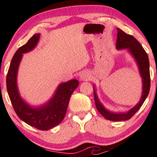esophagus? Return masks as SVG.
Masks as SVG:
<instances>
[{
  "instance_id": "34e87169",
  "label": "esophagus",
  "mask_w": 157,
  "mask_h": 157,
  "mask_svg": "<svg viewBox=\"0 0 157 157\" xmlns=\"http://www.w3.org/2000/svg\"><path fill=\"white\" fill-rule=\"evenodd\" d=\"M91 79V75L88 71H83L80 75V80L82 81H88Z\"/></svg>"
}]
</instances>
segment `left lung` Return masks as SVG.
Here are the masks:
<instances>
[{"label": "left lung", "instance_id": "left-lung-1", "mask_svg": "<svg viewBox=\"0 0 157 157\" xmlns=\"http://www.w3.org/2000/svg\"><path fill=\"white\" fill-rule=\"evenodd\" d=\"M116 47L118 50H127L136 61V63L138 66L139 72L142 78V91L141 98L138 103H136V105H135L129 111L126 112H113L105 109V106L102 105V102L99 100L95 85L93 86L94 96L95 105L97 110L106 120H111V121H125L132 117L134 113L141 108L148 95L151 86L150 69H149L150 65H149L148 57L145 49L142 48V45L132 35H127L120 29H117V39Z\"/></svg>", "mask_w": 157, "mask_h": 157}]
</instances>
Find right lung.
<instances>
[{
    "instance_id": "right-lung-1",
    "label": "right lung",
    "mask_w": 157,
    "mask_h": 157,
    "mask_svg": "<svg viewBox=\"0 0 157 157\" xmlns=\"http://www.w3.org/2000/svg\"><path fill=\"white\" fill-rule=\"evenodd\" d=\"M40 34H35L26 44L17 49L11 61L6 76V88L9 97L18 117L32 127L47 131L63 121L66 115L70 97L79 85L76 79L59 84L47 102L32 106L25 101L20 94L17 87V72L23 54L28 53L37 46Z\"/></svg>"
}]
</instances>
